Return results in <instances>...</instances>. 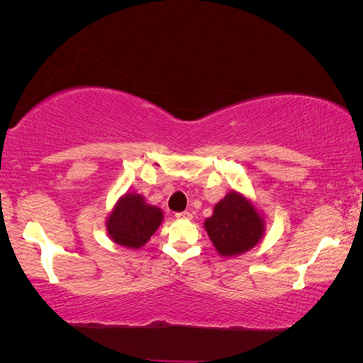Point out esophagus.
<instances>
[{"mask_svg": "<svg viewBox=\"0 0 363 363\" xmlns=\"http://www.w3.org/2000/svg\"><path fill=\"white\" fill-rule=\"evenodd\" d=\"M176 218H177V219H192V213H189V211L176 213Z\"/></svg>", "mask_w": 363, "mask_h": 363, "instance_id": "obj_1", "label": "esophagus"}]
</instances>
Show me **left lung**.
I'll return each instance as SVG.
<instances>
[{
	"label": "left lung",
	"instance_id": "8db88e82",
	"mask_svg": "<svg viewBox=\"0 0 363 363\" xmlns=\"http://www.w3.org/2000/svg\"><path fill=\"white\" fill-rule=\"evenodd\" d=\"M205 229L220 256H235L261 240L264 220L243 195L232 190L214 206Z\"/></svg>",
	"mask_w": 363,
	"mask_h": 363
}]
</instances>
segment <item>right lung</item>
Here are the masks:
<instances>
[{
    "mask_svg": "<svg viewBox=\"0 0 363 363\" xmlns=\"http://www.w3.org/2000/svg\"><path fill=\"white\" fill-rule=\"evenodd\" d=\"M163 213L160 208L147 205L143 195L121 196L107 220L108 235L115 243L128 248H140L149 242L160 224Z\"/></svg>",
    "mask_w": 363,
    "mask_h": 363,
    "instance_id": "obj_1",
    "label": "right lung"
}]
</instances>
